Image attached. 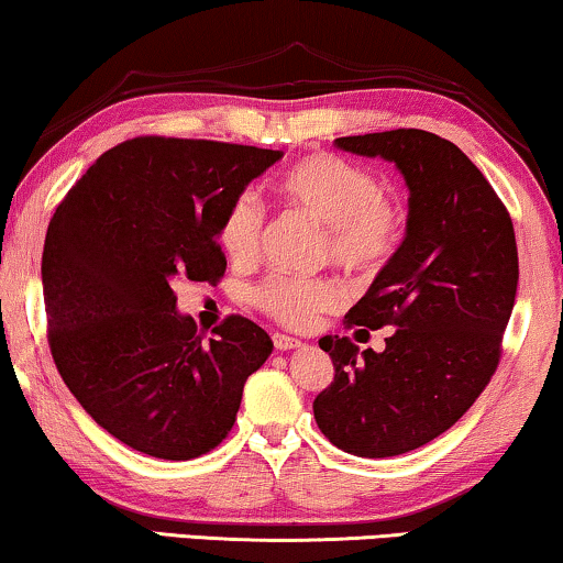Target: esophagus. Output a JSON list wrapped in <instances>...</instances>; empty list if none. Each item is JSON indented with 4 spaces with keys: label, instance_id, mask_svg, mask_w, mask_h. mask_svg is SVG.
I'll list each match as a JSON object with an SVG mask.
<instances>
[{
    "label": "esophagus",
    "instance_id": "34e87169",
    "mask_svg": "<svg viewBox=\"0 0 563 563\" xmlns=\"http://www.w3.org/2000/svg\"><path fill=\"white\" fill-rule=\"evenodd\" d=\"M273 344H275V350H280V352H288V350H298L300 344V339H296V336H288V334H273Z\"/></svg>",
    "mask_w": 563,
    "mask_h": 563
}]
</instances>
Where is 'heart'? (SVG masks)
Wrapping results in <instances>:
<instances>
[{
    "mask_svg": "<svg viewBox=\"0 0 563 563\" xmlns=\"http://www.w3.org/2000/svg\"><path fill=\"white\" fill-rule=\"evenodd\" d=\"M275 191L285 203L323 224L321 252L346 271L375 273L400 247L406 232L402 206L379 191L375 173L346 157L311 153L290 163ZM263 234V209L250 194L227 206L219 221V247L236 265L255 263ZM252 306L290 329H308L344 300L342 283L329 275H271L250 292Z\"/></svg>",
    "mask_w": 563,
    "mask_h": 563,
    "instance_id": "heart-1",
    "label": "heart"
}]
</instances>
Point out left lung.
Instances as JSON below:
<instances>
[{"instance_id":"8db88e82","label":"left lung","mask_w":563,"mask_h":563,"mask_svg":"<svg viewBox=\"0 0 563 563\" xmlns=\"http://www.w3.org/2000/svg\"><path fill=\"white\" fill-rule=\"evenodd\" d=\"M334 142L398 165L410 199L406 240L344 316L346 329H393L385 350L319 339L334 383L316 395L313 416L346 454L398 456L451 429L495 375L518 290L516 229L477 165L439 134Z\"/></svg>"}]
</instances>
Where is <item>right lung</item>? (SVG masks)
Returning a JSON list of instances; mask_svg holds the SVG:
<instances>
[{
    "mask_svg": "<svg viewBox=\"0 0 563 563\" xmlns=\"http://www.w3.org/2000/svg\"><path fill=\"white\" fill-rule=\"evenodd\" d=\"M280 150L134 137L107 150L58 203L43 247L47 344L101 429L186 462L232 431L265 329L227 316L211 339L176 311L178 280L224 278L219 221Z\"/></svg>",
    "mask_w": 563,
    "mask_h": 563,
    "instance_id": "obj_1",
    "label": "right lung"
}]
</instances>
